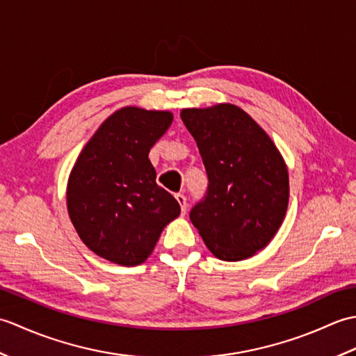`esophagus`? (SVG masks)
<instances>
[{"instance_id": "esophagus-1", "label": "esophagus", "mask_w": 356, "mask_h": 356, "mask_svg": "<svg viewBox=\"0 0 356 356\" xmlns=\"http://www.w3.org/2000/svg\"><path fill=\"white\" fill-rule=\"evenodd\" d=\"M176 200L179 202V205H180V211H182V216H185L186 214V197L184 194H176Z\"/></svg>"}]
</instances>
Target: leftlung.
<instances>
[{
  "instance_id": "obj_1",
  "label": "left lung",
  "mask_w": 356,
  "mask_h": 356,
  "mask_svg": "<svg viewBox=\"0 0 356 356\" xmlns=\"http://www.w3.org/2000/svg\"><path fill=\"white\" fill-rule=\"evenodd\" d=\"M208 172L190 218L223 261L255 255L275 237L289 203V174L269 134L234 104L180 111Z\"/></svg>"
}]
</instances>
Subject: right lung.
I'll list each match as a JSON object with an SVG mask.
<instances>
[{
  "label": "right lung",
  "instance_id": "1",
  "mask_svg": "<svg viewBox=\"0 0 356 356\" xmlns=\"http://www.w3.org/2000/svg\"><path fill=\"white\" fill-rule=\"evenodd\" d=\"M172 118L165 110L120 108L104 120L73 165L67 211L79 238L105 260L138 266L180 214L177 200L156 184L148 159Z\"/></svg>",
  "mask_w": 356,
  "mask_h": 356
}]
</instances>
